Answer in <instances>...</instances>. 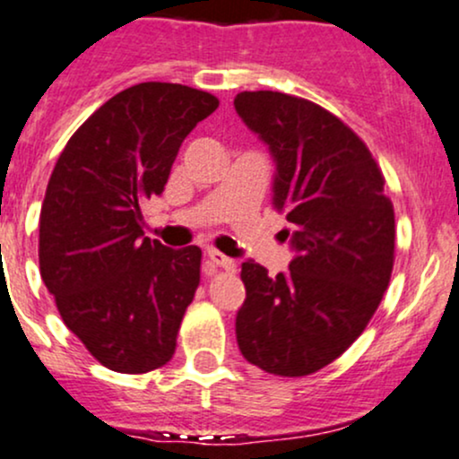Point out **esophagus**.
Listing matches in <instances>:
<instances>
[{
  "label": "esophagus",
  "instance_id": "obj_1",
  "mask_svg": "<svg viewBox=\"0 0 459 459\" xmlns=\"http://www.w3.org/2000/svg\"><path fill=\"white\" fill-rule=\"evenodd\" d=\"M207 256H209V261H212L215 267H222V270H226V272H235L237 263H235L233 259H229V256H224L222 252H218V250H209V252H207Z\"/></svg>",
  "mask_w": 459,
  "mask_h": 459
}]
</instances>
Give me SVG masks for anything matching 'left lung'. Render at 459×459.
I'll return each instance as SVG.
<instances>
[{"label": "left lung", "instance_id": "left-lung-1", "mask_svg": "<svg viewBox=\"0 0 459 459\" xmlns=\"http://www.w3.org/2000/svg\"><path fill=\"white\" fill-rule=\"evenodd\" d=\"M235 109L276 160L273 204L298 250L276 278L259 263L241 265L237 343L272 376H310L343 354L380 307L394 263V209L365 142L321 105L256 91L237 94Z\"/></svg>", "mask_w": 459, "mask_h": 459}]
</instances>
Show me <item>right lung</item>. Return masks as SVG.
<instances>
[{
  "label": "right lung",
  "mask_w": 459,
  "mask_h": 459,
  "mask_svg": "<svg viewBox=\"0 0 459 459\" xmlns=\"http://www.w3.org/2000/svg\"><path fill=\"white\" fill-rule=\"evenodd\" d=\"M218 105L181 83L131 86L71 135L47 183L40 276L66 328L112 371L149 373L177 350L203 252L144 237L140 207L163 192L181 142Z\"/></svg>",
  "instance_id": "right-lung-1"
}]
</instances>
